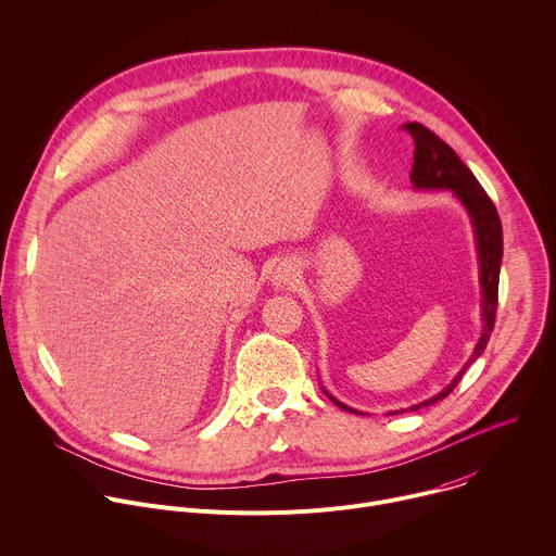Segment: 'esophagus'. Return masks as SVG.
<instances>
[{
  "label": "esophagus",
  "mask_w": 556,
  "mask_h": 556,
  "mask_svg": "<svg viewBox=\"0 0 556 556\" xmlns=\"http://www.w3.org/2000/svg\"><path fill=\"white\" fill-rule=\"evenodd\" d=\"M299 279V268L292 262H281L273 273V283L277 288H290Z\"/></svg>",
  "instance_id": "34e87169"
}]
</instances>
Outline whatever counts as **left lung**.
<instances>
[{
    "mask_svg": "<svg viewBox=\"0 0 556 556\" xmlns=\"http://www.w3.org/2000/svg\"><path fill=\"white\" fill-rule=\"evenodd\" d=\"M404 128L415 139V163L410 169L413 188L419 192L450 190L456 197V201L465 207V212L471 220L476 249H478V273H480V292H482V303H480L482 333L473 346V353L469 355L465 366L456 374V378L441 393H437L434 397H430L421 404L410 406V410H419L424 406H432V404L445 400L456 389V384L463 380L467 368L484 353V346H486L489 336L495 325V312H497V283H500V264H502V223L495 212V205L482 190V185L478 182L473 172L460 161V156L441 137H437L430 128H426L419 122H408V124H404ZM325 395L342 410L362 415L359 410H353L346 404L331 397L327 391H325ZM400 413H406V410H393L389 415H400Z\"/></svg>",
    "mask_w": 556,
    "mask_h": 556,
    "instance_id": "1",
    "label": "left lung"
}]
</instances>
